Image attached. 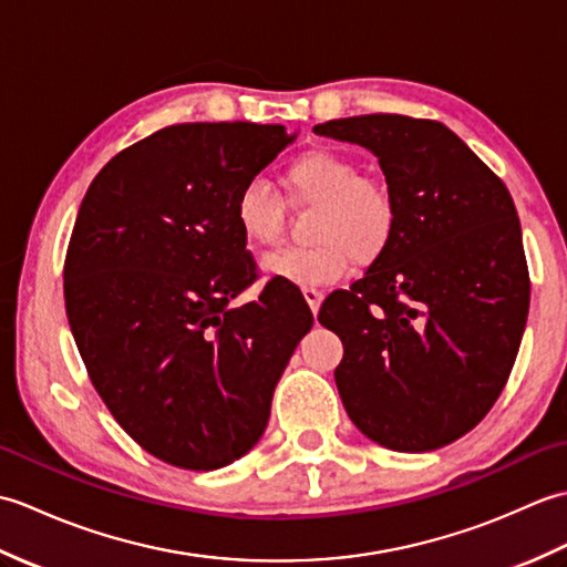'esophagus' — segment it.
Listing matches in <instances>:
<instances>
[{
  "label": "esophagus",
  "instance_id": "1",
  "mask_svg": "<svg viewBox=\"0 0 567 567\" xmlns=\"http://www.w3.org/2000/svg\"><path fill=\"white\" fill-rule=\"evenodd\" d=\"M305 299H307V305H309V309L315 311H319V307H321V299H323V292L321 290H317V287H305Z\"/></svg>",
  "mask_w": 567,
  "mask_h": 567
}]
</instances>
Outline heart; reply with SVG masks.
Wrapping results in <instances>:
<instances>
[{
    "instance_id": "b5f03b06",
    "label": "heart",
    "mask_w": 567,
    "mask_h": 567,
    "mask_svg": "<svg viewBox=\"0 0 567 567\" xmlns=\"http://www.w3.org/2000/svg\"><path fill=\"white\" fill-rule=\"evenodd\" d=\"M285 185L295 199L319 202L311 224L315 246H287L262 258V270L299 287L329 285L343 277L351 260L368 262L388 246L394 228L390 187L360 175L351 155L317 148L287 165ZM234 219L246 240L262 248L280 244L287 209L280 192L252 177L238 189Z\"/></svg>"
}]
</instances>
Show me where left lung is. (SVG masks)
Here are the masks:
<instances>
[{
  "mask_svg": "<svg viewBox=\"0 0 567 567\" xmlns=\"http://www.w3.org/2000/svg\"><path fill=\"white\" fill-rule=\"evenodd\" d=\"M315 131L375 153L394 199L388 246L319 309L343 341L336 388L370 441L443 449L485 419L519 353L532 280L509 189L431 118L365 114Z\"/></svg>",
  "mask_w": 567,
  "mask_h": 567,
  "instance_id": "obj_1",
  "label": "left lung"
}]
</instances>
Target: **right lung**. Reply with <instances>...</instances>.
<instances>
[{
  "label": "right lung",
  "mask_w": 567,
  "mask_h": 567,
  "mask_svg": "<svg viewBox=\"0 0 567 567\" xmlns=\"http://www.w3.org/2000/svg\"><path fill=\"white\" fill-rule=\"evenodd\" d=\"M295 136L280 124H175L116 153L84 195L65 311L94 390L131 439L183 470L246 455L315 317L258 280L234 199Z\"/></svg>",
  "instance_id": "right-lung-1"
}]
</instances>
